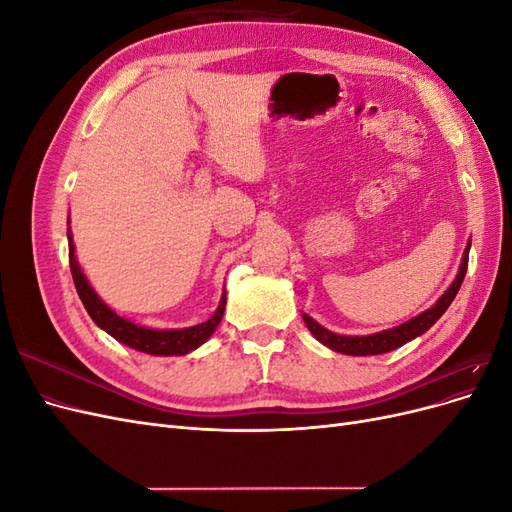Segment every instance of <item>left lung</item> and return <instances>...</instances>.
Listing matches in <instances>:
<instances>
[{
  "mask_svg": "<svg viewBox=\"0 0 512 512\" xmlns=\"http://www.w3.org/2000/svg\"><path fill=\"white\" fill-rule=\"evenodd\" d=\"M468 256H470V243L466 247V252H463L461 267H459V273L455 277V282L451 284V288H448L442 294V297L438 299V303L433 305V307H429L427 312L418 314L416 318H412V320H408L404 324H399V327H395V329L374 333V335H363V337H348V335H337V333L327 331L324 327H320L316 320L309 318L307 314H303V320L307 324V329L312 331V335L318 339V342H322L324 346H329L335 352L352 354V356H367V354L391 352V350H395L399 346L408 344L410 339L423 335L427 329H431L433 324L438 322V318L446 312L448 305L453 303L455 294L461 288L463 277H466V271H468Z\"/></svg>",
  "mask_w": 512,
  "mask_h": 512,
  "instance_id": "left-lung-1",
  "label": "left lung"
}]
</instances>
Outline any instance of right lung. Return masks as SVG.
Returning a JSON list of instances; mask_svg holds the SVG:
<instances>
[{
	"instance_id": "right-lung-1",
	"label": "right lung",
	"mask_w": 512,
	"mask_h": 512,
	"mask_svg": "<svg viewBox=\"0 0 512 512\" xmlns=\"http://www.w3.org/2000/svg\"><path fill=\"white\" fill-rule=\"evenodd\" d=\"M68 256H70V271H72V280L76 286V292L87 309V314L91 316L100 329H104L108 335L115 337L117 342L126 344L134 350H141L147 354H156V356H170V354H188L200 344H205L211 337V333L218 327L222 316H224V307H226V292L222 294L220 307L215 309V314L203 322L196 324V327L190 329H173V331H153L138 327V324L117 316L113 309H108L98 294L94 292L85 280V275L81 273L79 265H76L74 258V243L72 235L68 228Z\"/></svg>"
}]
</instances>
